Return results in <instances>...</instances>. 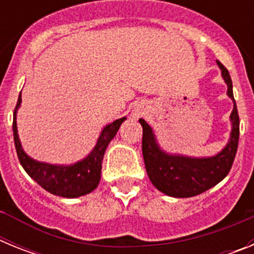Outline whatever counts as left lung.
<instances>
[{
    "mask_svg": "<svg viewBox=\"0 0 254 254\" xmlns=\"http://www.w3.org/2000/svg\"><path fill=\"white\" fill-rule=\"evenodd\" d=\"M224 81L228 85V96L234 102L230 114L232 132L226 146L210 158H190L185 155L168 154L156 142L152 128L140 118L142 126V155L147 176L160 192L172 197H193L216 186L230 172L239 141V116L233 95V82L229 71L217 61Z\"/></svg>",
    "mask_w": 254,
    "mask_h": 254,
    "instance_id": "8db88e82",
    "label": "left lung"
}]
</instances>
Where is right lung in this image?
<instances>
[{"mask_svg":"<svg viewBox=\"0 0 254 254\" xmlns=\"http://www.w3.org/2000/svg\"><path fill=\"white\" fill-rule=\"evenodd\" d=\"M20 104H21V93H20L17 104L13 111V141H15V147H16L20 164L30 176V178L34 179L38 185L48 190L49 193L66 197V198H75V197L84 196V194L93 192L100 182L102 163L105 149H107L108 143L111 142L117 134V131L120 129L126 117L105 126L93 151L81 161H77L72 165H53V164L40 163V161L34 160L22 150L19 134H17L16 125V113Z\"/></svg>","mask_w":254,"mask_h":254,"instance_id":"right-lung-1","label":"right lung"}]
</instances>
